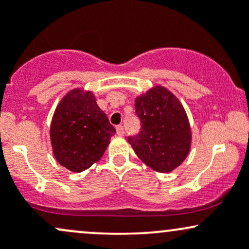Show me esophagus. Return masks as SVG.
<instances>
[{
    "mask_svg": "<svg viewBox=\"0 0 249 249\" xmlns=\"http://www.w3.org/2000/svg\"><path fill=\"white\" fill-rule=\"evenodd\" d=\"M116 133L119 135H124V125L122 124H119L116 127Z\"/></svg>",
    "mask_w": 249,
    "mask_h": 249,
    "instance_id": "esophagus-1",
    "label": "esophagus"
}]
</instances>
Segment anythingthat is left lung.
<instances>
[{
	"label": "left lung",
	"instance_id": "obj_1",
	"mask_svg": "<svg viewBox=\"0 0 249 249\" xmlns=\"http://www.w3.org/2000/svg\"><path fill=\"white\" fill-rule=\"evenodd\" d=\"M140 132L128 136L136 156L158 172H170L189 153L191 134L185 110L162 87L153 88L135 100Z\"/></svg>",
	"mask_w": 249,
	"mask_h": 249
}]
</instances>
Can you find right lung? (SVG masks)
<instances>
[{"mask_svg": "<svg viewBox=\"0 0 249 249\" xmlns=\"http://www.w3.org/2000/svg\"><path fill=\"white\" fill-rule=\"evenodd\" d=\"M115 133L95 96L74 89L55 109L51 124L53 153L64 167L82 172L101 159Z\"/></svg>", "mask_w": 249, "mask_h": 249, "instance_id": "1", "label": "right lung"}]
</instances>
